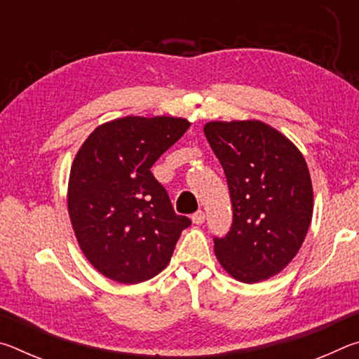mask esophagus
Here are the masks:
<instances>
[{
  "label": "esophagus",
  "instance_id": "1",
  "mask_svg": "<svg viewBox=\"0 0 359 359\" xmlns=\"http://www.w3.org/2000/svg\"><path fill=\"white\" fill-rule=\"evenodd\" d=\"M204 220H205V215H204L203 210L194 212V214L191 215V222H193L194 224H203Z\"/></svg>",
  "mask_w": 359,
  "mask_h": 359
}]
</instances>
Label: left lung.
Here are the masks:
<instances>
[{
    "mask_svg": "<svg viewBox=\"0 0 359 359\" xmlns=\"http://www.w3.org/2000/svg\"><path fill=\"white\" fill-rule=\"evenodd\" d=\"M204 135L233 204L228 234L214 238L217 258L236 280H266L296 257L311 226L307 163L290 139L259 120L209 121Z\"/></svg>",
    "mask_w": 359,
    "mask_h": 359,
    "instance_id": "obj_1",
    "label": "left lung"
}]
</instances>
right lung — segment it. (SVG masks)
I'll return each mask as SVG.
<instances>
[{"label":"right lung","mask_w":359,"mask_h":359,"mask_svg":"<svg viewBox=\"0 0 359 359\" xmlns=\"http://www.w3.org/2000/svg\"><path fill=\"white\" fill-rule=\"evenodd\" d=\"M190 128L175 117H123L100 125L71 166L68 210L95 269L133 285L165 269L188 217L177 215L150 168Z\"/></svg>","instance_id":"1"}]
</instances>
